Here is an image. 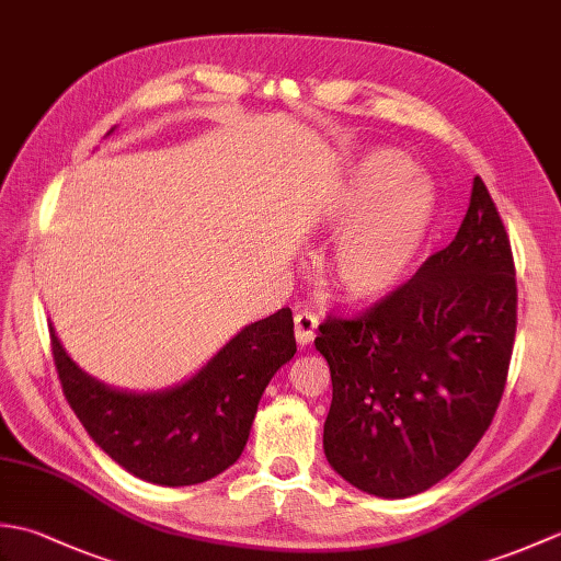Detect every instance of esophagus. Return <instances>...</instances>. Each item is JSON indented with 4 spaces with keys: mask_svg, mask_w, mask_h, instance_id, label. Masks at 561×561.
Masks as SVG:
<instances>
[{
    "mask_svg": "<svg viewBox=\"0 0 561 561\" xmlns=\"http://www.w3.org/2000/svg\"><path fill=\"white\" fill-rule=\"evenodd\" d=\"M316 330H318V316H313L311 311H299L294 316V335L301 347L313 342Z\"/></svg>",
    "mask_w": 561,
    "mask_h": 561,
    "instance_id": "1",
    "label": "esophagus"
}]
</instances>
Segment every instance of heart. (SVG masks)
I'll list each match as a JSON object with an SVG mask.
<instances>
[{"mask_svg": "<svg viewBox=\"0 0 561 561\" xmlns=\"http://www.w3.org/2000/svg\"><path fill=\"white\" fill-rule=\"evenodd\" d=\"M410 163L396 151H371L356 163L332 217L342 226L323 265L328 287L350 304H378L400 289L428 229L422 187L402 181ZM363 211L359 213L358 209Z\"/></svg>", "mask_w": 561, "mask_h": 561, "instance_id": "b5f03b06", "label": "heart"}]
</instances>
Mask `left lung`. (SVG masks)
<instances>
[{
  "label": "left lung",
  "mask_w": 561,
  "mask_h": 561,
  "mask_svg": "<svg viewBox=\"0 0 561 561\" xmlns=\"http://www.w3.org/2000/svg\"><path fill=\"white\" fill-rule=\"evenodd\" d=\"M516 304L508 236L478 175L444 250L366 313L318 328L332 378V470L383 499L420 494L456 470L502 402Z\"/></svg>",
  "instance_id": "1"
}]
</instances>
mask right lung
<instances>
[{
    "label": "right lung",
    "mask_w": 561,
    "mask_h": 561,
    "mask_svg": "<svg viewBox=\"0 0 561 561\" xmlns=\"http://www.w3.org/2000/svg\"><path fill=\"white\" fill-rule=\"evenodd\" d=\"M62 392L93 444L163 486L199 484L241 458L257 402L272 376L296 354L289 308L245 325L185 383L127 392L83 374L50 325Z\"/></svg>",
    "instance_id": "right-lung-1"
}]
</instances>
